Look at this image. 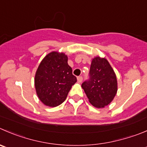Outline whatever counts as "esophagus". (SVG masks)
<instances>
[{"mask_svg": "<svg viewBox=\"0 0 147 147\" xmlns=\"http://www.w3.org/2000/svg\"><path fill=\"white\" fill-rule=\"evenodd\" d=\"M78 82H82V76L78 77Z\"/></svg>", "mask_w": 147, "mask_h": 147, "instance_id": "esophagus-1", "label": "esophagus"}]
</instances>
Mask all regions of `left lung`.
Instances as JSON below:
<instances>
[{"label":"left lung","mask_w":147,"mask_h":147,"mask_svg":"<svg viewBox=\"0 0 147 147\" xmlns=\"http://www.w3.org/2000/svg\"><path fill=\"white\" fill-rule=\"evenodd\" d=\"M89 80L82 84L89 102L96 108L108 105L116 96L118 90L116 74L105 58H93Z\"/></svg>","instance_id":"left-lung-1"}]
</instances>
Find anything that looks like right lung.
<instances>
[{"mask_svg": "<svg viewBox=\"0 0 147 147\" xmlns=\"http://www.w3.org/2000/svg\"><path fill=\"white\" fill-rule=\"evenodd\" d=\"M67 60L65 54L52 52L42 59L36 72V92L39 100L47 106L62 104L77 82Z\"/></svg>", "mask_w": 147, "mask_h": 147, "instance_id": "add662e5", "label": "right lung"}]
</instances>
